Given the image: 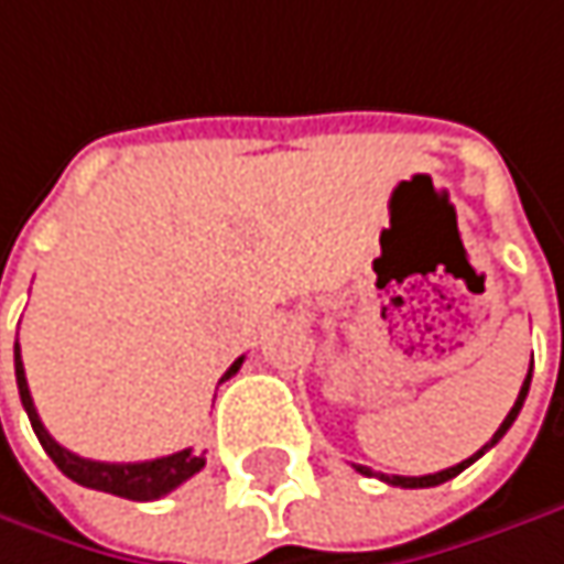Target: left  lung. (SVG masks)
I'll return each mask as SVG.
<instances>
[{
    "label": "left lung",
    "instance_id": "left-lung-1",
    "mask_svg": "<svg viewBox=\"0 0 564 564\" xmlns=\"http://www.w3.org/2000/svg\"><path fill=\"white\" fill-rule=\"evenodd\" d=\"M530 381H533V368H530V375H527V381H523V387H520V397H517V403L510 406V413H507V420L500 423V430L494 433V438L487 442L485 448H478L471 458H465V462H458V465H452V468H445V471H435V475H423V478H403V475H381V481H387V485H393V487H435V485H445V481H452L455 475H462L468 465H475L481 455H485L487 448H494L503 435H507V430L513 426V420L520 416V410H523V400H527V393H530ZM361 475H375L371 468H365V465H355Z\"/></svg>",
    "mask_w": 564,
    "mask_h": 564
}]
</instances>
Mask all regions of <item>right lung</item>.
I'll list each match as a JSON object with an SVG mask.
<instances>
[{
	"instance_id": "add662e5",
	"label": "right lung",
	"mask_w": 564,
	"mask_h": 564,
	"mask_svg": "<svg viewBox=\"0 0 564 564\" xmlns=\"http://www.w3.org/2000/svg\"><path fill=\"white\" fill-rule=\"evenodd\" d=\"M245 358H238L229 371L223 375V381H229L231 375L241 368ZM15 381H19V397H22V406H25L28 420H31V430L37 435V442L44 445V452L54 458V465L83 487H93V490H106V494H116V497H126V500H158L164 494H171L174 487H180L186 478H193L206 458L203 455H193V448H183L174 455H164V458H151V462H129V465H116V462H93V458H79L74 452H67L64 445H57L51 433L44 430L37 410H34V400H31V390L25 381V365H22V348L15 341ZM219 381V384H223Z\"/></svg>"
}]
</instances>
